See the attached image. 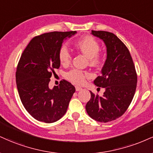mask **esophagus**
Masks as SVG:
<instances>
[{
  "mask_svg": "<svg viewBox=\"0 0 153 153\" xmlns=\"http://www.w3.org/2000/svg\"><path fill=\"white\" fill-rule=\"evenodd\" d=\"M75 90H76V91H80L82 90V88L78 87V86H75Z\"/></svg>",
  "mask_w": 153,
  "mask_h": 153,
  "instance_id": "1",
  "label": "esophagus"
}]
</instances>
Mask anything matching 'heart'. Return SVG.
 <instances>
[{"label":"heart","mask_w":153,"mask_h":153,"mask_svg":"<svg viewBox=\"0 0 153 153\" xmlns=\"http://www.w3.org/2000/svg\"><path fill=\"white\" fill-rule=\"evenodd\" d=\"M75 46L89 58L91 64L95 65L98 63L100 59L97 53L100 51V45L94 38L91 36L85 37L75 43ZM58 56L59 60L63 65H68L71 62V51L66 44H62L60 46ZM89 76L90 73L88 72L75 68L72 69L66 74L68 80L76 85L83 84L86 78Z\"/></svg>","instance_id":"heart-1"}]
</instances>
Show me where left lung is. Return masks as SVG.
<instances>
[{
    "mask_svg": "<svg viewBox=\"0 0 153 153\" xmlns=\"http://www.w3.org/2000/svg\"><path fill=\"white\" fill-rule=\"evenodd\" d=\"M106 46L107 58L94 84L105 88L99 97L91 91V97L85 109L91 118L97 122L108 123L122 116L135 95L137 74L130 53L124 43L115 34L107 31L92 30Z\"/></svg>",
    "mask_w": 153,
    "mask_h": 153,
    "instance_id": "8db88e82",
    "label": "left lung"
}]
</instances>
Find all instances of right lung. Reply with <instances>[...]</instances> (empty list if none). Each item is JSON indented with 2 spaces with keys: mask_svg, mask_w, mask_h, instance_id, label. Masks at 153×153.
Instances as JSON below:
<instances>
[{
  "mask_svg": "<svg viewBox=\"0 0 153 153\" xmlns=\"http://www.w3.org/2000/svg\"><path fill=\"white\" fill-rule=\"evenodd\" d=\"M76 31L51 32L36 36L22 53L16 71L20 98L28 113L38 121L56 122L65 115L75 88L62 80L53 89L49 82L60 65L59 49Z\"/></svg>",
  "mask_w": 153,
  "mask_h": 153,
  "instance_id": "1",
  "label": "right lung"
}]
</instances>
